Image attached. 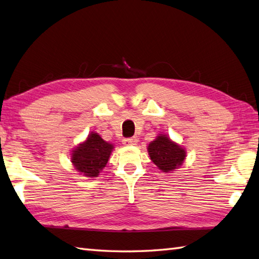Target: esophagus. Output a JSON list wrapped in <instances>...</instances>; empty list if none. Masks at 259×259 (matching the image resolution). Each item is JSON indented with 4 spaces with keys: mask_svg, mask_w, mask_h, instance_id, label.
I'll return each instance as SVG.
<instances>
[{
    "mask_svg": "<svg viewBox=\"0 0 259 259\" xmlns=\"http://www.w3.org/2000/svg\"><path fill=\"white\" fill-rule=\"evenodd\" d=\"M137 143H138V139L136 137L127 138V139H123V140H122V144L125 145V147H130V145H136Z\"/></svg>",
    "mask_w": 259,
    "mask_h": 259,
    "instance_id": "esophagus-1",
    "label": "esophagus"
}]
</instances>
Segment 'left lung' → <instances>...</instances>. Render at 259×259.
Segmentation results:
<instances>
[{"instance_id":"obj_1","label":"left lung","mask_w":259,"mask_h":259,"mask_svg":"<svg viewBox=\"0 0 259 259\" xmlns=\"http://www.w3.org/2000/svg\"><path fill=\"white\" fill-rule=\"evenodd\" d=\"M151 161L163 173H170L182 166L186 158V150L174 142L166 135H158L155 140L148 145Z\"/></svg>"}]
</instances>
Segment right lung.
<instances>
[{"instance_id":"obj_1","label":"right lung","mask_w":259,"mask_h":259,"mask_svg":"<svg viewBox=\"0 0 259 259\" xmlns=\"http://www.w3.org/2000/svg\"><path fill=\"white\" fill-rule=\"evenodd\" d=\"M114 144L105 141L96 132H91L86 140L71 151L73 166L86 177H97L108 163Z\"/></svg>"}]
</instances>
